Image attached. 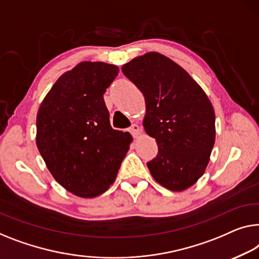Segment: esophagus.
<instances>
[{"label": "esophagus", "instance_id": "1", "mask_svg": "<svg viewBox=\"0 0 259 259\" xmlns=\"http://www.w3.org/2000/svg\"><path fill=\"white\" fill-rule=\"evenodd\" d=\"M129 131H130V134L133 135V136H137V135L141 133V128L137 124H133L130 126Z\"/></svg>", "mask_w": 259, "mask_h": 259}]
</instances>
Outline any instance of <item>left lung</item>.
Segmentation results:
<instances>
[{
    "label": "left lung",
    "instance_id": "obj_1",
    "mask_svg": "<svg viewBox=\"0 0 259 259\" xmlns=\"http://www.w3.org/2000/svg\"><path fill=\"white\" fill-rule=\"evenodd\" d=\"M122 72L144 95L143 125L158 145L148 161L153 179L176 192L191 187L203 175L215 142V114L206 93L158 52L135 58Z\"/></svg>",
    "mask_w": 259,
    "mask_h": 259
}]
</instances>
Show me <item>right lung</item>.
Segmentation results:
<instances>
[{
    "mask_svg": "<svg viewBox=\"0 0 259 259\" xmlns=\"http://www.w3.org/2000/svg\"><path fill=\"white\" fill-rule=\"evenodd\" d=\"M118 67L83 61L64 73L37 114V148L58 183L94 198L114 183L129 150V133L110 125L103 94Z\"/></svg>",
    "mask_w": 259,
    "mask_h": 259,
    "instance_id": "add662e5",
    "label": "right lung"
}]
</instances>
